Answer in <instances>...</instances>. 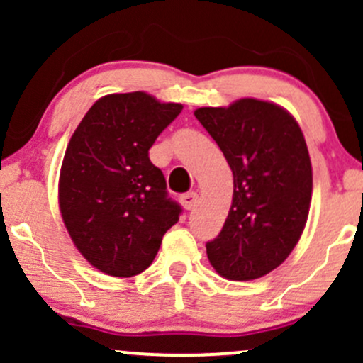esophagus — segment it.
Returning <instances> with one entry per match:
<instances>
[{
  "label": "esophagus",
  "mask_w": 363,
  "mask_h": 363,
  "mask_svg": "<svg viewBox=\"0 0 363 363\" xmlns=\"http://www.w3.org/2000/svg\"><path fill=\"white\" fill-rule=\"evenodd\" d=\"M196 202H199V195L196 193H186V195L181 196V203L182 207L186 208V211H191V208H195Z\"/></svg>",
  "instance_id": "34e87169"
}]
</instances>
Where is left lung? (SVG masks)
<instances>
[{"label":"left lung","mask_w":363,"mask_h":363,"mask_svg":"<svg viewBox=\"0 0 363 363\" xmlns=\"http://www.w3.org/2000/svg\"><path fill=\"white\" fill-rule=\"evenodd\" d=\"M233 174L225 226L207 242L216 272L251 281L290 256L309 216L313 168L298 123L272 101L242 98L228 107L196 108Z\"/></svg>","instance_id":"8db88e82"}]
</instances>
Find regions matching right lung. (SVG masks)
<instances>
[{
	"label": "right lung",
	"mask_w": 363,
	"mask_h": 363,
	"mask_svg": "<svg viewBox=\"0 0 363 363\" xmlns=\"http://www.w3.org/2000/svg\"><path fill=\"white\" fill-rule=\"evenodd\" d=\"M182 111L142 91L107 94L68 142L60 211L69 237L93 267L113 277L144 272L182 208L168 199L149 149Z\"/></svg>",
	"instance_id": "1"
}]
</instances>
